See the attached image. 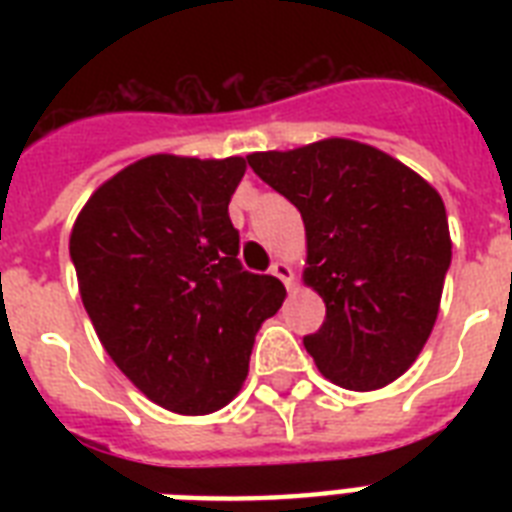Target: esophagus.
Masks as SVG:
<instances>
[{
    "label": "esophagus",
    "mask_w": 512,
    "mask_h": 512,
    "mask_svg": "<svg viewBox=\"0 0 512 512\" xmlns=\"http://www.w3.org/2000/svg\"><path fill=\"white\" fill-rule=\"evenodd\" d=\"M271 273L276 276V279H281L287 287H292V268H289L287 263H281V260H276V263L271 265Z\"/></svg>",
    "instance_id": "obj_1"
}]
</instances>
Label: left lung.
Returning <instances> with one entry per match:
<instances>
[{
  "instance_id": "left-lung-1",
  "label": "left lung",
  "mask_w": 512,
  "mask_h": 512,
  "mask_svg": "<svg viewBox=\"0 0 512 512\" xmlns=\"http://www.w3.org/2000/svg\"><path fill=\"white\" fill-rule=\"evenodd\" d=\"M247 162L303 215L305 281L327 305L319 332L303 337L319 372L348 390L401 377L428 342L452 263L436 188L393 156L342 138Z\"/></svg>"
}]
</instances>
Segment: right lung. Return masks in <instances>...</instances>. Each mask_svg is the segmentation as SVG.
I'll return each instance as SVG.
<instances>
[{
	"label": "right lung",
	"mask_w": 512,
	"mask_h": 512,
	"mask_svg": "<svg viewBox=\"0 0 512 512\" xmlns=\"http://www.w3.org/2000/svg\"><path fill=\"white\" fill-rule=\"evenodd\" d=\"M247 162L156 154L124 167L71 231L84 311L114 364L154 404L209 414L247 380L276 276L244 271L228 217Z\"/></svg>",
	"instance_id": "obj_1"
}]
</instances>
